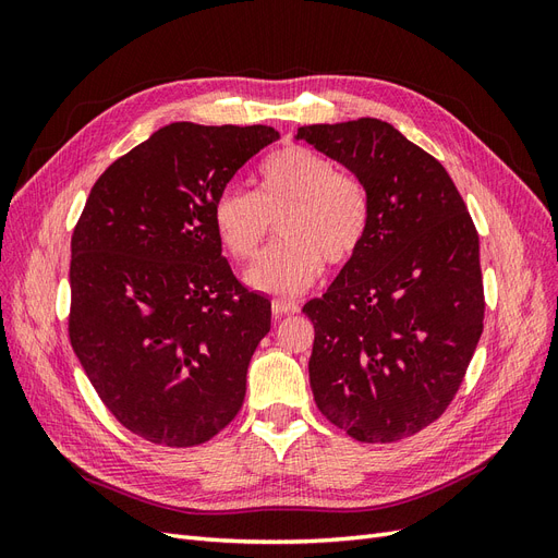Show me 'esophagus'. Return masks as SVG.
Listing matches in <instances>:
<instances>
[{"instance_id":"1","label":"esophagus","mask_w":558,"mask_h":558,"mask_svg":"<svg viewBox=\"0 0 558 558\" xmlns=\"http://www.w3.org/2000/svg\"><path fill=\"white\" fill-rule=\"evenodd\" d=\"M295 312H300L298 302H291V300H275V302H272V314H275V318H281V316H286V314H295Z\"/></svg>"}]
</instances>
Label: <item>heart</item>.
Listing matches in <instances>:
<instances>
[{
  "instance_id": "1",
  "label": "heart",
  "mask_w": 558,
  "mask_h": 558,
  "mask_svg": "<svg viewBox=\"0 0 558 558\" xmlns=\"http://www.w3.org/2000/svg\"><path fill=\"white\" fill-rule=\"evenodd\" d=\"M279 221V244L248 269L256 291L295 298L324 272V260H353L369 228L365 185L307 146H286L258 172V191L232 183L214 202V228L234 260H253Z\"/></svg>"
}]
</instances>
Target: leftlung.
<instances>
[{
    "instance_id": "obj_1",
    "label": "left lung",
    "mask_w": 558,
    "mask_h": 558,
    "mask_svg": "<svg viewBox=\"0 0 558 558\" xmlns=\"http://www.w3.org/2000/svg\"><path fill=\"white\" fill-rule=\"evenodd\" d=\"M359 177L365 242L307 302L310 384L332 426L398 442L440 418L484 330L480 234L440 160L377 118L298 130Z\"/></svg>"
}]
</instances>
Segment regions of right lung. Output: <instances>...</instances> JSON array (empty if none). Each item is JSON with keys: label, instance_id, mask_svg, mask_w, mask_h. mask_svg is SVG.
<instances>
[{"label": "right lung", "instance_id": "right-lung-1", "mask_svg": "<svg viewBox=\"0 0 558 558\" xmlns=\"http://www.w3.org/2000/svg\"><path fill=\"white\" fill-rule=\"evenodd\" d=\"M279 140L267 125L172 123L113 160L72 234L70 342L142 440L209 442L238 416L272 302L232 275L214 202Z\"/></svg>", "mask_w": 558, "mask_h": 558}]
</instances>
